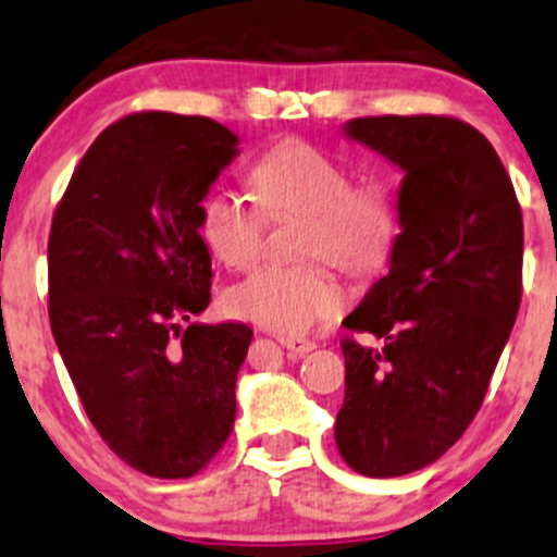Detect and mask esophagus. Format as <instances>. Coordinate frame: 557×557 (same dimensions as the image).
Segmentation results:
<instances>
[{
  "mask_svg": "<svg viewBox=\"0 0 557 557\" xmlns=\"http://www.w3.org/2000/svg\"><path fill=\"white\" fill-rule=\"evenodd\" d=\"M281 346H284L289 354H295V357H302V354L313 351L317 343L306 341V337H281Z\"/></svg>",
  "mask_w": 557,
  "mask_h": 557,
  "instance_id": "1",
  "label": "esophagus"
}]
</instances>
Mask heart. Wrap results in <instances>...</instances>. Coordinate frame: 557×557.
<instances>
[{
  "instance_id": "b5f03b06",
  "label": "heart",
  "mask_w": 557,
  "mask_h": 557,
  "mask_svg": "<svg viewBox=\"0 0 557 557\" xmlns=\"http://www.w3.org/2000/svg\"><path fill=\"white\" fill-rule=\"evenodd\" d=\"M260 210L231 190H209L198 203V233L225 268L240 271L257 260L265 216L302 214V257H326L343 271L381 265L397 240V206L381 182H357L337 158L306 141H281L249 171ZM346 302L341 284L321 262L262 265L233 284L225 306L278 335H302Z\"/></svg>"
}]
</instances>
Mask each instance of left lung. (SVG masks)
Instances as JSON below:
<instances>
[{"label":"left lung","mask_w":557,"mask_h":557,"mask_svg":"<svg viewBox=\"0 0 557 557\" xmlns=\"http://www.w3.org/2000/svg\"><path fill=\"white\" fill-rule=\"evenodd\" d=\"M403 171L388 273L343 319L381 346L346 341L335 421L343 461L399 478L437 461L483 405L523 284V214L491 141L434 114L343 125Z\"/></svg>","instance_id":"8db88e82"}]
</instances>
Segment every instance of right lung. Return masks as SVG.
I'll return each instance as SVG.
<instances>
[{
	"instance_id": "add662e5",
	"label": "right lung",
	"mask_w": 557,
	"mask_h": 557,
	"mask_svg": "<svg viewBox=\"0 0 557 557\" xmlns=\"http://www.w3.org/2000/svg\"><path fill=\"white\" fill-rule=\"evenodd\" d=\"M236 154L209 117L128 114L79 160L50 227L55 346L101 440L150 478H193L236 421L251 330L193 321L214 276L198 203Z\"/></svg>"
}]
</instances>
